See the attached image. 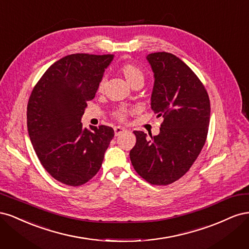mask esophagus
Segmentation results:
<instances>
[{"label": "esophagus", "instance_id": "34e87169", "mask_svg": "<svg viewBox=\"0 0 249 249\" xmlns=\"http://www.w3.org/2000/svg\"><path fill=\"white\" fill-rule=\"evenodd\" d=\"M126 130L124 129V127H123V126H115L114 127V134H115V136H119L120 134H123V133H124Z\"/></svg>", "mask_w": 249, "mask_h": 249}]
</instances>
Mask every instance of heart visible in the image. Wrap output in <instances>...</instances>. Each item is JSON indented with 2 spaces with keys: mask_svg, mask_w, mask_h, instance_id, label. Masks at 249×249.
I'll use <instances>...</instances> for the list:
<instances>
[{
  "mask_svg": "<svg viewBox=\"0 0 249 249\" xmlns=\"http://www.w3.org/2000/svg\"><path fill=\"white\" fill-rule=\"evenodd\" d=\"M119 72L123 74L124 78L126 80V82L129 83L131 86L134 84H136L138 82H143L144 81V74H143L142 71L139 69L138 66L134 65L132 63H124L119 66ZM97 90L100 92H102L104 90V80L100 82L99 86H97ZM130 113V110L127 108L122 107L117 109L114 112V116L119 119V120H124L126 115Z\"/></svg>",
  "mask_w": 249,
  "mask_h": 249,
  "instance_id": "1",
  "label": "heart"
}]
</instances>
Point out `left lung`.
I'll list each match as a JSON object with an SVG mask.
<instances>
[{
    "label": "left lung",
    "mask_w": 249,
    "mask_h": 249,
    "mask_svg": "<svg viewBox=\"0 0 249 249\" xmlns=\"http://www.w3.org/2000/svg\"><path fill=\"white\" fill-rule=\"evenodd\" d=\"M146 59L155 78L150 106L163 123L157 136L134 131L136 144L130 158L146 182L165 186L190 169L205 145L210 100L196 74L177 56L158 52Z\"/></svg>",
    "instance_id": "left-lung-1"
}]
</instances>
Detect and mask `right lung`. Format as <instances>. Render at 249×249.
I'll use <instances>...</instances> for the list:
<instances>
[{
  "instance_id": "right-lung-1",
  "label": "right lung",
  "mask_w": 249,
  "mask_h": 249,
  "mask_svg": "<svg viewBox=\"0 0 249 249\" xmlns=\"http://www.w3.org/2000/svg\"><path fill=\"white\" fill-rule=\"evenodd\" d=\"M113 57L65 56L49 67L30 95V140L44 169L60 183L77 187L91 179L114 137L111 126L90 125L88 130L81 123Z\"/></svg>"
}]
</instances>
